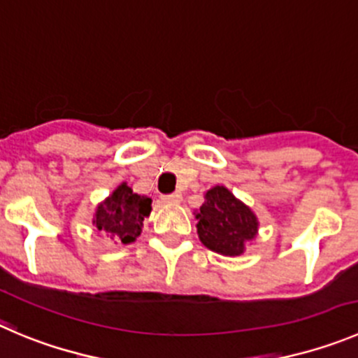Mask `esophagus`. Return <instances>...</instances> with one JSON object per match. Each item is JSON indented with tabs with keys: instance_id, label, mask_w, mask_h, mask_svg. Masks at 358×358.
<instances>
[{
	"instance_id": "obj_1",
	"label": "esophagus",
	"mask_w": 358,
	"mask_h": 358,
	"mask_svg": "<svg viewBox=\"0 0 358 358\" xmlns=\"http://www.w3.org/2000/svg\"><path fill=\"white\" fill-rule=\"evenodd\" d=\"M162 203H180L182 201V194L180 192H173V194H162L160 196Z\"/></svg>"
}]
</instances>
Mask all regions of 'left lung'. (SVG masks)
I'll return each mask as SVG.
<instances>
[{"label": "left lung", "mask_w": 358, "mask_h": 358, "mask_svg": "<svg viewBox=\"0 0 358 358\" xmlns=\"http://www.w3.org/2000/svg\"><path fill=\"white\" fill-rule=\"evenodd\" d=\"M205 199V205L196 215V219H199V240L219 255H242L245 242L255 238L258 231L255 213L226 187H213L206 192Z\"/></svg>", "instance_id": "1"}]
</instances>
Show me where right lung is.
I'll return each mask as SVG.
<instances>
[{"label":"right lung","mask_w":358,"mask_h":358,"mask_svg":"<svg viewBox=\"0 0 358 358\" xmlns=\"http://www.w3.org/2000/svg\"><path fill=\"white\" fill-rule=\"evenodd\" d=\"M152 199L146 196L134 194L127 183L109 196L96 208L95 226L113 240L122 243H130L138 238L143 231V220L150 215Z\"/></svg>","instance_id":"obj_1"}]
</instances>
